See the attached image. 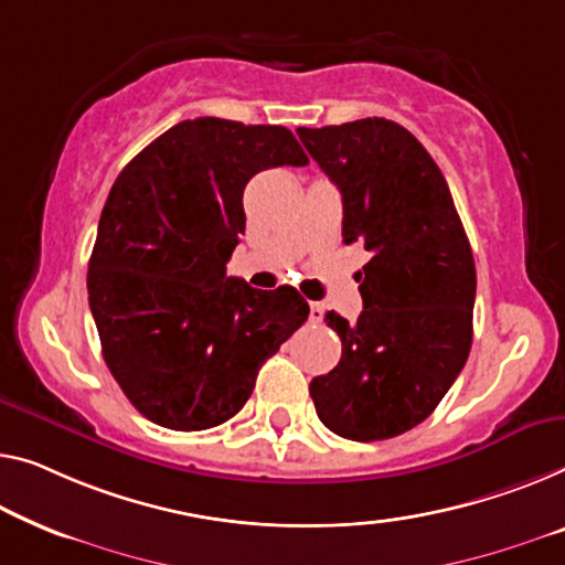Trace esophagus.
Listing matches in <instances>:
<instances>
[{
    "instance_id": "34e87169",
    "label": "esophagus",
    "mask_w": 565,
    "mask_h": 565,
    "mask_svg": "<svg viewBox=\"0 0 565 565\" xmlns=\"http://www.w3.org/2000/svg\"><path fill=\"white\" fill-rule=\"evenodd\" d=\"M309 309H311V319H315V322H322V317H324L322 301H309Z\"/></svg>"
}]
</instances>
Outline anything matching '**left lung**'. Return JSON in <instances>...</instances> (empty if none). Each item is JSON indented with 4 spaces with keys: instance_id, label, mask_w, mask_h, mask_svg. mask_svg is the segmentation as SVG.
<instances>
[{
    "instance_id": "obj_1",
    "label": "left lung",
    "mask_w": 565,
    "mask_h": 565,
    "mask_svg": "<svg viewBox=\"0 0 565 565\" xmlns=\"http://www.w3.org/2000/svg\"><path fill=\"white\" fill-rule=\"evenodd\" d=\"M342 195V238L363 243L358 322L327 311L342 358L311 381L337 436L381 441L434 414L471 348L475 258L449 184L424 145L388 119L297 129Z\"/></svg>"
}]
</instances>
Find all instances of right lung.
Listing matches in <instances>:
<instances>
[{
  "label": "right lung",
  "mask_w": 565,
  "mask_h": 565,
  "mask_svg": "<svg viewBox=\"0 0 565 565\" xmlns=\"http://www.w3.org/2000/svg\"><path fill=\"white\" fill-rule=\"evenodd\" d=\"M281 164H309L289 129L202 116L151 141L108 192L88 305L108 370L159 426L202 431L238 414L260 365L307 322L294 286L225 276L246 231L243 190Z\"/></svg>",
  "instance_id": "add662e5"
}]
</instances>
